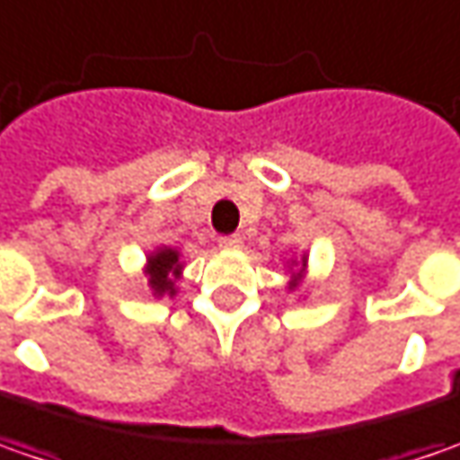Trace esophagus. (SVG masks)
I'll use <instances>...</instances> for the list:
<instances>
[{"mask_svg": "<svg viewBox=\"0 0 460 460\" xmlns=\"http://www.w3.org/2000/svg\"><path fill=\"white\" fill-rule=\"evenodd\" d=\"M218 244H221L224 250H239V247L244 244V239H242L239 234H229V236H221Z\"/></svg>", "mask_w": 460, "mask_h": 460, "instance_id": "esophagus-1", "label": "esophagus"}]
</instances>
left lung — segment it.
Returning <instances> with one entry per match:
<instances>
[{
    "label": "left lung",
    "instance_id": "8db88e82",
    "mask_svg": "<svg viewBox=\"0 0 460 460\" xmlns=\"http://www.w3.org/2000/svg\"><path fill=\"white\" fill-rule=\"evenodd\" d=\"M306 262H309V257L306 254H301V260H290V280H288V290H296L301 283H304V278H306ZM296 270H293L292 268Z\"/></svg>",
    "mask_w": 460,
    "mask_h": 460
}]
</instances>
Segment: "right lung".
I'll list each match as a JSON object with an SVG mask.
<instances>
[{"label": "right lung", "mask_w": 460, "mask_h": 460, "mask_svg": "<svg viewBox=\"0 0 460 460\" xmlns=\"http://www.w3.org/2000/svg\"><path fill=\"white\" fill-rule=\"evenodd\" d=\"M182 268L185 265L180 260V252L172 247H156L154 252H149L144 275H146L151 293L156 298H162V296L172 298L177 293V280L182 278Z\"/></svg>", "instance_id": "right-lung-1"}]
</instances>
